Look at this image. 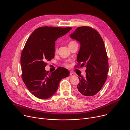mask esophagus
I'll return each instance as SVG.
<instances>
[{
    "mask_svg": "<svg viewBox=\"0 0 130 130\" xmlns=\"http://www.w3.org/2000/svg\"><path fill=\"white\" fill-rule=\"evenodd\" d=\"M70 75L71 76H74V73H73L72 72H70Z\"/></svg>",
    "mask_w": 130,
    "mask_h": 130,
    "instance_id": "1",
    "label": "esophagus"
}]
</instances>
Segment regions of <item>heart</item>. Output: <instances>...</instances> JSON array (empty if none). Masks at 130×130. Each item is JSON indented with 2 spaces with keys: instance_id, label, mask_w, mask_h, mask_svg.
<instances>
[{
  "instance_id": "b5f03b06",
  "label": "heart",
  "mask_w": 130,
  "mask_h": 130,
  "mask_svg": "<svg viewBox=\"0 0 130 130\" xmlns=\"http://www.w3.org/2000/svg\"><path fill=\"white\" fill-rule=\"evenodd\" d=\"M74 43H75V42H74V41H71V42H70L69 43V45H71V44H74ZM57 51V50L56 49V50H55V52H56Z\"/></svg>"
}]
</instances>
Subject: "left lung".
<instances>
[{"mask_svg":"<svg viewBox=\"0 0 130 130\" xmlns=\"http://www.w3.org/2000/svg\"><path fill=\"white\" fill-rule=\"evenodd\" d=\"M70 37L80 44L77 66L80 65V67L86 68V76L79 75L77 90L85 96H93L103 86L108 71L107 55L103 39L96 30L88 26L77 27Z\"/></svg>","mask_w":130,"mask_h":130,"instance_id":"obj_1","label":"left lung"}]
</instances>
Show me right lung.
<instances>
[{"instance_id":"add662e5","label":"right lung","mask_w":130,"mask_h":130,"mask_svg":"<svg viewBox=\"0 0 130 130\" xmlns=\"http://www.w3.org/2000/svg\"><path fill=\"white\" fill-rule=\"evenodd\" d=\"M71 29L70 27H40L27 40L20 57L22 79L27 89L38 99L51 97L57 91L60 80L70 75L64 67L48 73L45 67L46 61L55 56V41Z\"/></svg>"}]
</instances>
